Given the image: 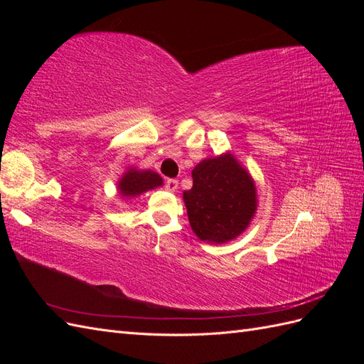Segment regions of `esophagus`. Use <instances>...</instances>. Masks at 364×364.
<instances>
[{
  "instance_id": "34e87169",
  "label": "esophagus",
  "mask_w": 364,
  "mask_h": 364,
  "mask_svg": "<svg viewBox=\"0 0 364 364\" xmlns=\"http://www.w3.org/2000/svg\"><path fill=\"white\" fill-rule=\"evenodd\" d=\"M178 185H179V182L176 179H167V181H165V190L176 191V190H178Z\"/></svg>"
}]
</instances>
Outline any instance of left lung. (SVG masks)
Here are the masks:
<instances>
[{
    "label": "left lung",
    "instance_id": "left-lung-1",
    "mask_svg": "<svg viewBox=\"0 0 364 364\" xmlns=\"http://www.w3.org/2000/svg\"><path fill=\"white\" fill-rule=\"evenodd\" d=\"M183 200L194 234L202 241L226 243L240 235L257 209L255 185L230 156L205 159L193 170V188Z\"/></svg>",
    "mask_w": 364,
    "mask_h": 364
}]
</instances>
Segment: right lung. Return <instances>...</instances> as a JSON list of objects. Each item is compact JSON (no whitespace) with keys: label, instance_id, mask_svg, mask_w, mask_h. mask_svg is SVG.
<instances>
[{"label":"right lung","instance_id":"obj_1","mask_svg":"<svg viewBox=\"0 0 364 364\" xmlns=\"http://www.w3.org/2000/svg\"><path fill=\"white\" fill-rule=\"evenodd\" d=\"M159 185H162V178L158 173L150 171V170L139 171V170L132 168L123 176V179L119 181L118 188L123 196L132 197V196H138L147 190L155 188V186H159Z\"/></svg>","mask_w":364,"mask_h":364}]
</instances>
